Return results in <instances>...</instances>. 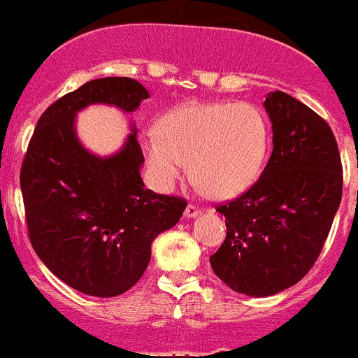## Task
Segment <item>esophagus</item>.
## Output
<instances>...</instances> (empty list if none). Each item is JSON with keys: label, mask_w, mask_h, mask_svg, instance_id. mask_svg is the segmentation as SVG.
Instances as JSON below:
<instances>
[{"label": "esophagus", "mask_w": 358, "mask_h": 358, "mask_svg": "<svg viewBox=\"0 0 358 358\" xmlns=\"http://www.w3.org/2000/svg\"><path fill=\"white\" fill-rule=\"evenodd\" d=\"M197 215H201V210L197 206H194V204H189L185 208V218H196Z\"/></svg>", "instance_id": "obj_1"}]
</instances>
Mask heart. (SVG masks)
Segmentation results:
<instances>
[{
  "mask_svg": "<svg viewBox=\"0 0 358 358\" xmlns=\"http://www.w3.org/2000/svg\"><path fill=\"white\" fill-rule=\"evenodd\" d=\"M269 124L250 103H187L166 113L157 134L143 138L141 152L162 190L187 171L204 194L239 196L259 178L269 150Z\"/></svg>",
  "mask_w": 358,
  "mask_h": 358,
  "instance_id": "heart-1",
  "label": "heart"
}]
</instances>
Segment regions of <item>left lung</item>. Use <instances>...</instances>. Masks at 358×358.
<instances>
[{
	"label": "left lung",
	"instance_id": "obj_1",
	"mask_svg": "<svg viewBox=\"0 0 358 358\" xmlns=\"http://www.w3.org/2000/svg\"><path fill=\"white\" fill-rule=\"evenodd\" d=\"M273 154L243 196L218 206L227 236L210 257L234 292L275 296L304 278L331 231L343 192L338 143L329 124L282 91L264 101Z\"/></svg>",
	"mask_w": 358,
	"mask_h": 358
}]
</instances>
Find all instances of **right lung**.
<instances>
[{
	"instance_id": "add662e5",
	"label": "right lung",
	"mask_w": 358,
	"mask_h": 358,
	"mask_svg": "<svg viewBox=\"0 0 358 358\" xmlns=\"http://www.w3.org/2000/svg\"><path fill=\"white\" fill-rule=\"evenodd\" d=\"M148 91L127 76L83 83L40 117L20 169L34 252L61 282L94 297L127 292L150 262L152 241L175 227L187 203L147 189L145 159L131 127L112 155L87 150L76 115L91 105L136 112Z\"/></svg>"
}]
</instances>
